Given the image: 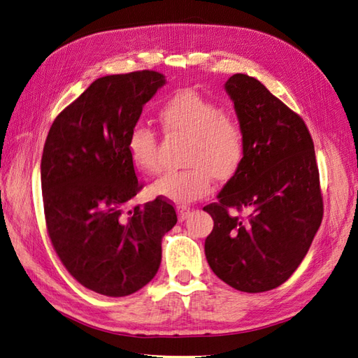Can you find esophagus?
<instances>
[{
	"label": "esophagus",
	"mask_w": 358,
	"mask_h": 358,
	"mask_svg": "<svg viewBox=\"0 0 358 358\" xmlns=\"http://www.w3.org/2000/svg\"><path fill=\"white\" fill-rule=\"evenodd\" d=\"M189 208L188 206H179L178 208V216H179V221L182 222V221H185L187 218H188V215H189Z\"/></svg>",
	"instance_id": "1"
}]
</instances>
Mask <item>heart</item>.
I'll return each mask as SVG.
<instances>
[{
  "label": "heart",
  "instance_id": "heart-1",
  "mask_svg": "<svg viewBox=\"0 0 358 358\" xmlns=\"http://www.w3.org/2000/svg\"><path fill=\"white\" fill-rule=\"evenodd\" d=\"M159 121L170 136L185 137L183 170L166 171L150 187L154 196L185 204L212 191L213 176L227 180L236 175L243 158V133L239 122L218 104L192 90L173 94L161 106ZM128 155L136 169L159 170L158 138L146 127L137 125L128 137Z\"/></svg>",
  "mask_w": 358,
  "mask_h": 358
}]
</instances>
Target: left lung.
<instances>
[{"label":"left lung","instance_id":"1","mask_svg":"<svg viewBox=\"0 0 358 358\" xmlns=\"http://www.w3.org/2000/svg\"><path fill=\"white\" fill-rule=\"evenodd\" d=\"M224 88L243 133V158L218 203L203 208L213 220L204 254L225 284L263 292L296 272L321 225L315 150L303 119L262 82L239 73ZM229 208H246L247 218Z\"/></svg>","mask_w":358,"mask_h":358}]
</instances>
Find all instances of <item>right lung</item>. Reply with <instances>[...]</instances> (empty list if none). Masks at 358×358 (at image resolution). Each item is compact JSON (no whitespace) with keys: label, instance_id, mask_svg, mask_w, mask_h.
I'll return each instance as SVG.
<instances>
[{"label":"right lung","instance_id":"obj_1","mask_svg":"<svg viewBox=\"0 0 358 358\" xmlns=\"http://www.w3.org/2000/svg\"><path fill=\"white\" fill-rule=\"evenodd\" d=\"M166 78L143 70L92 82L53 121L43 148L41 191L53 248L83 287L124 297L154 279L161 241L178 222L155 199L128 204L142 188L128 137Z\"/></svg>","mask_w":358,"mask_h":358}]
</instances>
